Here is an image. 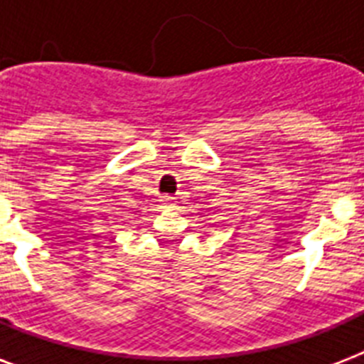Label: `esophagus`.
<instances>
[{
  "label": "esophagus",
  "mask_w": 364,
  "mask_h": 364,
  "mask_svg": "<svg viewBox=\"0 0 364 364\" xmlns=\"http://www.w3.org/2000/svg\"><path fill=\"white\" fill-rule=\"evenodd\" d=\"M162 202H164L168 208H173V204H171V202H173V198H171V196H162Z\"/></svg>",
  "instance_id": "esophagus-1"
}]
</instances>
